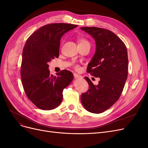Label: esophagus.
Here are the masks:
<instances>
[{
	"instance_id": "obj_1",
	"label": "esophagus",
	"mask_w": 148,
	"mask_h": 148,
	"mask_svg": "<svg viewBox=\"0 0 148 148\" xmlns=\"http://www.w3.org/2000/svg\"><path fill=\"white\" fill-rule=\"evenodd\" d=\"M73 75H74V78H75V79H82V76H80V75H78V74L74 73Z\"/></svg>"
}]
</instances>
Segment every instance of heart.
Masks as SVG:
<instances>
[{
  "label": "heart",
  "instance_id": "heart-1",
  "mask_svg": "<svg viewBox=\"0 0 148 148\" xmlns=\"http://www.w3.org/2000/svg\"><path fill=\"white\" fill-rule=\"evenodd\" d=\"M89 44L88 40L84 38H79L78 39V44Z\"/></svg>",
  "mask_w": 148,
  "mask_h": 148
}]
</instances>
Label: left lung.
Wrapping results in <instances>:
<instances>
[{
	"mask_svg": "<svg viewBox=\"0 0 148 148\" xmlns=\"http://www.w3.org/2000/svg\"><path fill=\"white\" fill-rule=\"evenodd\" d=\"M96 42V52L88 64L87 71L100 81L94 85L84 77L89 85L83 93L84 107L91 113L100 114L112 106L122 92L128 77L127 49L123 42L112 31L97 27H82Z\"/></svg>",
	"mask_w": 148,
	"mask_h": 148,
	"instance_id": "obj_1",
	"label": "left lung"
}]
</instances>
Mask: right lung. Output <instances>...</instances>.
I'll return each mask as SVG.
<instances>
[{
	"label": "right lung",
	"mask_w": 148,
	"mask_h": 148,
	"mask_svg": "<svg viewBox=\"0 0 148 148\" xmlns=\"http://www.w3.org/2000/svg\"><path fill=\"white\" fill-rule=\"evenodd\" d=\"M77 25L49 24L39 28L26 42L22 53L21 82L28 99L39 109L52 110L59 106L63 89L72 82L73 75L64 70L50 74L48 63L59 56L60 39Z\"/></svg>",
	"instance_id": "obj_1"
}]
</instances>
